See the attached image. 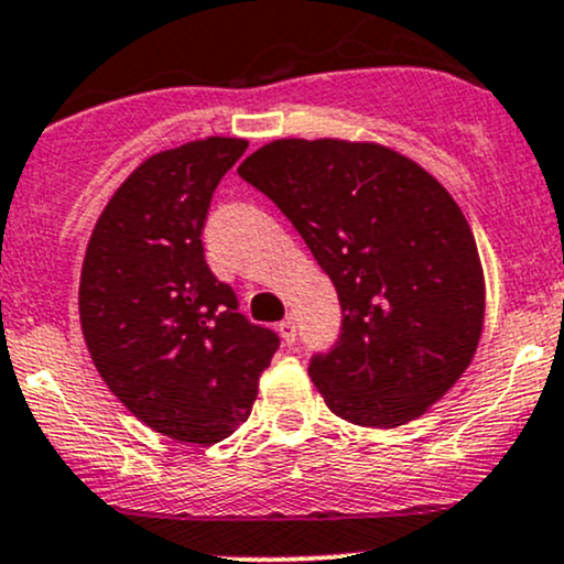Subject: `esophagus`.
Masks as SVG:
<instances>
[{"instance_id": "obj_1", "label": "esophagus", "mask_w": 564, "mask_h": 564, "mask_svg": "<svg viewBox=\"0 0 564 564\" xmlns=\"http://www.w3.org/2000/svg\"><path fill=\"white\" fill-rule=\"evenodd\" d=\"M278 332H281L283 343L292 345L294 339H296V321H294V315H286V318H283L281 324H278Z\"/></svg>"}]
</instances>
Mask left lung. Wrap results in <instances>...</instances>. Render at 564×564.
<instances>
[{
  "label": "left lung",
  "instance_id": "obj_1",
  "mask_svg": "<svg viewBox=\"0 0 564 564\" xmlns=\"http://www.w3.org/2000/svg\"><path fill=\"white\" fill-rule=\"evenodd\" d=\"M332 278L343 329L311 361L326 406L364 429L425 414L471 364L485 272L447 189L369 141L278 139L240 163Z\"/></svg>",
  "mask_w": 564,
  "mask_h": 564
}]
</instances>
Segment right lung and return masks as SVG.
Wrapping results in <instances>:
<instances>
[{
    "label": "right lung",
    "instance_id": "obj_1",
    "mask_svg": "<svg viewBox=\"0 0 564 564\" xmlns=\"http://www.w3.org/2000/svg\"><path fill=\"white\" fill-rule=\"evenodd\" d=\"M246 147L212 135L147 158L98 216L79 275V324L109 391L150 429L203 447L249 420L278 350L275 332L238 313L200 240Z\"/></svg>",
    "mask_w": 564,
    "mask_h": 564
}]
</instances>
